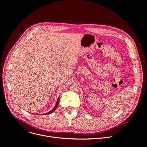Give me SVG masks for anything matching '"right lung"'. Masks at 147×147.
I'll return each mask as SVG.
<instances>
[{
  "label": "right lung",
  "mask_w": 147,
  "mask_h": 147,
  "mask_svg": "<svg viewBox=\"0 0 147 147\" xmlns=\"http://www.w3.org/2000/svg\"><path fill=\"white\" fill-rule=\"evenodd\" d=\"M58 105H59V98L57 99V102H56V104L55 106L54 107V108H53L51 111H50V112H48V113H43V115H49V114H50V113H53V112H54V111L57 109V107H58Z\"/></svg>",
  "instance_id": "obj_1"
}]
</instances>
